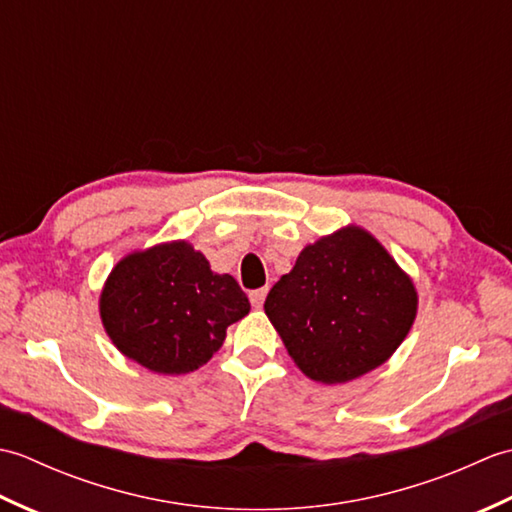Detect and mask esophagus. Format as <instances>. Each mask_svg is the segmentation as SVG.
<instances>
[{"instance_id": "obj_1", "label": "esophagus", "mask_w": 512, "mask_h": 512, "mask_svg": "<svg viewBox=\"0 0 512 512\" xmlns=\"http://www.w3.org/2000/svg\"><path fill=\"white\" fill-rule=\"evenodd\" d=\"M268 295V288H257V290H250V303H253V308H262L264 301Z\"/></svg>"}]
</instances>
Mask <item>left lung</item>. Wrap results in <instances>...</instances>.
I'll return each instance as SVG.
<instances>
[{"instance_id":"left-lung-1","label":"left lung","mask_w":512,"mask_h":512,"mask_svg":"<svg viewBox=\"0 0 512 512\" xmlns=\"http://www.w3.org/2000/svg\"><path fill=\"white\" fill-rule=\"evenodd\" d=\"M416 308L411 279L358 226L303 248L264 303L301 372L325 385L383 365L407 336Z\"/></svg>"}]
</instances>
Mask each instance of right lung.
<instances>
[{"mask_svg":"<svg viewBox=\"0 0 512 512\" xmlns=\"http://www.w3.org/2000/svg\"><path fill=\"white\" fill-rule=\"evenodd\" d=\"M248 297L215 275L187 242L160 244L116 264L101 295V319L127 358L158 374H187L220 350Z\"/></svg>","mask_w":512,"mask_h":512,"instance_id":"right-lung-1","label":"right lung"}]
</instances>
